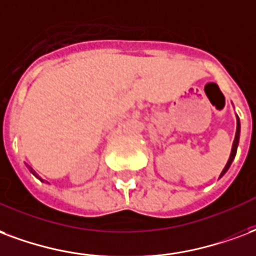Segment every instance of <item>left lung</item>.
<instances>
[{
    "label": "left lung",
    "mask_w": 256,
    "mask_h": 256,
    "mask_svg": "<svg viewBox=\"0 0 256 256\" xmlns=\"http://www.w3.org/2000/svg\"><path fill=\"white\" fill-rule=\"evenodd\" d=\"M239 138H240V120H239V116L236 115V134H234V144H232V150H230V156H229L228 162H226V164H225L224 170H222V172L220 174V178L225 175V172L228 171L229 166H230L232 162L234 160V156H236V152H238V146H239Z\"/></svg>",
    "instance_id": "8db88e82"
}]
</instances>
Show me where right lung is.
I'll list each match as a JSON object with an SVG mask.
<instances>
[{
  "instance_id": "obj_1",
  "label": "right lung",
  "mask_w": 256,
  "mask_h": 256,
  "mask_svg": "<svg viewBox=\"0 0 256 256\" xmlns=\"http://www.w3.org/2000/svg\"><path fill=\"white\" fill-rule=\"evenodd\" d=\"M28 166V170H30V171H31V174L34 176H35V178H38V179H39V180L40 182H43V179H40V178H39V176H38V174L35 171H34V168H32V166Z\"/></svg>"
}]
</instances>
